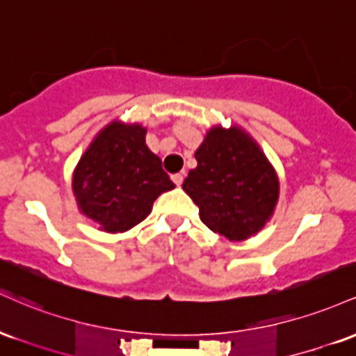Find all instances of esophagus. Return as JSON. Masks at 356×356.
Here are the masks:
<instances>
[{
  "instance_id": "34e87169",
  "label": "esophagus",
  "mask_w": 356,
  "mask_h": 356,
  "mask_svg": "<svg viewBox=\"0 0 356 356\" xmlns=\"http://www.w3.org/2000/svg\"><path fill=\"white\" fill-rule=\"evenodd\" d=\"M172 181L175 186H181L182 181H184V175L182 174H172Z\"/></svg>"
}]
</instances>
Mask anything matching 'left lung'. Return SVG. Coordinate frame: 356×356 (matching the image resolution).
<instances>
[{
  "label": "left lung",
  "instance_id": "1",
  "mask_svg": "<svg viewBox=\"0 0 356 356\" xmlns=\"http://www.w3.org/2000/svg\"><path fill=\"white\" fill-rule=\"evenodd\" d=\"M195 161L182 189L199 206L202 222L229 241L263 229L275 212L280 181L252 137L239 127H212Z\"/></svg>",
  "mask_w": 356,
  "mask_h": 356
}]
</instances>
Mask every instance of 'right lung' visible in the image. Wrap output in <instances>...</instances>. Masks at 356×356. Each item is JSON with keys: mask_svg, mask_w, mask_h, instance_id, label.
Masks as SVG:
<instances>
[{"mask_svg": "<svg viewBox=\"0 0 356 356\" xmlns=\"http://www.w3.org/2000/svg\"><path fill=\"white\" fill-rule=\"evenodd\" d=\"M147 130L113 120L81 155L73 172L79 209L105 232H124L142 222L174 182L145 145Z\"/></svg>", "mask_w": 356, "mask_h": 356, "instance_id": "add662e5", "label": "right lung"}]
</instances>
